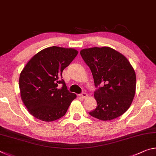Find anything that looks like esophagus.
Returning <instances> with one entry per match:
<instances>
[{
	"label": "esophagus",
	"mask_w": 156,
	"mask_h": 156,
	"mask_svg": "<svg viewBox=\"0 0 156 156\" xmlns=\"http://www.w3.org/2000/svg\"><path fill=\"white\" fill-rule=\"evenodd\" d=\"M79 96H80V97L83 98H85L87 97V94L84 93V92H83V93H81L80 95H79Z\"/></svg>",
	"instance_id": "obj_1"
}]
</instances>
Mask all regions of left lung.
I'll return each instance as SVG.
<instances>
[{
  "label": "left lung",
  "instance_id": "8db88e82",
  "mask_svg": "<svg viewBox=\"0 0 156 156\" xmlns=\"http://www.w3.org/2000/svg\"><path fill=\"white\" fill-rule=\"evenodd\" d=\"M80 55L90 68L98 88L94 92L97 107L89 115L100 120L122 115L130 107L136 93V76L130 62L108 47L82 49Z\"/></svg>",
  "mask_w": 156,
  "mask_h": 156
}]
</instances>
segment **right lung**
Segmentation results:
<instances>
[{
    "label": "right lung",
    "instance_id": "right-lung-1",
    "mask_svg": "<svg viewBox=\"0 0 156 156\" xmlns=\"http://www.w3.org/2000/svg\"><path fill=\"white\" fill-rule=\"evenodd\" d=\"M78 51L53 46L31 58L19 78L20 96L28 112L45 122L62 118L76 95L68 91L62 73ZM60 83L63 86L58 87Z\"/></svg>",
    "mask_w": 156,
    "mask_h": 156
}]
</instances>
